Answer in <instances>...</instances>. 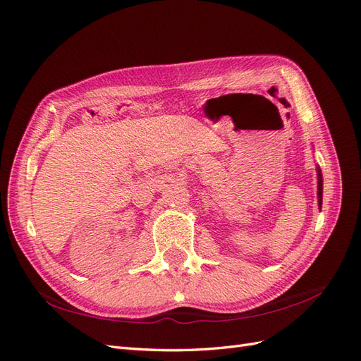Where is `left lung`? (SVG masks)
I'll return each mask as SVG.
<instances>
[{
    "instance_id": "left-lung-1",
    "label": "left lung",
    "mask_w": 361,
    "mask_h": 361,
    "mask_svg": "<svg viewBox=\"0 0 361 361\" xmlns=\"http://www.w3.org/2000/svg\"><path fill=\"white\" fill-rule=\"evenodd\" d=\"M318 199H319V207L322 204V174L318 169Z\"/></svg>"
}]
</instances>
